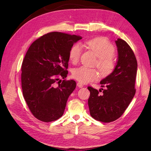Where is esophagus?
I'll list each match as a JSON object with an SVG mask.
<instances>
[{
  "instance_id": "obj_1",
  "label": "esophagus",
  "mask_w": 151,
  "mask_h": 151,
  "mask_svg": "<svg viewBox=\"0 0 151 151\" xmlns=\"http://www.w3.org/2000/svg\"><path fill=\"white\" fill-rule=\"evenodd\" d=\"M76 85H77L78 87L80 88H81L83 87V86H84V85H83L82 83H80V82H78L77 84H76Z\"/></svg>"
}]
</instances>
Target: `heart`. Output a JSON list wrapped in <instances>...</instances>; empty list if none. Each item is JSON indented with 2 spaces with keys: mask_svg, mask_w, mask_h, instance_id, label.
Segmentation results:
<instances>
[{
  "mask_svg": "<svg viewBox=\"0 0 151 151\" xmlns=\"http://www.w3.org/2000/svg\"><path fill=\"white\" fill-rule=\"evenodd\" d=\"M87 45L93 51L99 58L97 66L102 75H108L115 68V62L113 55L115 48L110 41L104 37H96L88 41ZM82 53L80 44H75L70 48L69 58L70 62L76 63L78 62ZM73 77L81 83H88L96 81L99 77L97 70L82 66L73 70Z\"/></svg>",
  "mask_w": 151,
  "mask_h": 151,
  "instance_id": "heart-1",
  "label": "heart"
}]
</instances>
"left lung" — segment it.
<instances>
[{"label":"left lung","mask_w":151,"mask_h":151,"mask_svg":"<svg viewBox=\"0 0 151 151\" xmlns=\"http://www.w3.org/2000/svg\"><path fill=\"white\" fill-rule=\"evenodd\" d=\"M115 42L117 47V62L113 72L100 82L101 87L105 89L98 91L88 87L90 91L88 106L91 116L103 123H110L119 118L136 93V56L126 41L118 38Z\"/></svg>","instance_id":"left-lung-1"}]
</instances>
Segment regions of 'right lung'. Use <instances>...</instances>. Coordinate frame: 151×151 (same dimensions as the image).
I'll list each match as a JSON object with an SVG mask.
<instances>
[{
  "label": "right lung",
  "instance_id": "add662e5",
  "mask_svg": "<svg viewBox=\"0 0 151 151\" xmlns=\"http://www.w3.org/2000/svg\"><path fill=\"white\" fill-rule=\"evenodd\" d=\"M82 37L65 33H48L32 43L21 67L22 94L34 116L41 121L58 119L63 114L69 95L76 88L67 77L69 52Z\"/></svg>",
  "mask_w": 151,
  "mask_h": 151
}]
</instances>
